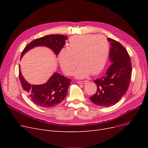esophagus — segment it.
<instances>
[{"label": "esophagus", "mask_w": 148, "mask_h": 148, "mask_svg": "<svg viewBox=\"0 0 148 148\" xmlns=\"http://www.w3.org/2000/svg\"><path fill=\"white\" fill-rule=\"evenodd\" d=\"M87 82H88L87 80H85V81H79V82H78V83H79V84H86Z\"/></svg>", "instance_id": "34e87169"}]
</instances>
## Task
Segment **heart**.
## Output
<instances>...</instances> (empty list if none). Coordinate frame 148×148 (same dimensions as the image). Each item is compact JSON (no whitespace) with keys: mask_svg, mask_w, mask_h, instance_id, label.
Segmentation results:
<instances>
[{"mask_svg":"<svg viewBox=\"0 0 148 148\" xmlns=\"http://www.w3.org/2000/svg\"><path fill=\"white\" fill-rule=\"evenodd\" d=\"M109 45L103 35L91 34L75 35L70 38L68 48L62 49L59 54L62 69L66 75L73 74L83 79L91 73L98 74L104 68L108 58Z\"/></svg>","mask_w":148,"mask_h":148,"instance_id":"b5f03b06","label":"heart"}]
</instances>
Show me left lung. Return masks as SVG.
I'll use <instances>...</instances> for the list:
<instances>
[{
    "instance_id": "left-lung-1",
    "label": "left lung",
    "mask_w": 148,
    "mask_h": 148,
    "mask_svg": "<svg viewBox=\"0 0 148 148\" xmlns=\"http://www.w3.org/2000/svg\"><path fill=\"white\" fill-rule=\"evenodd\" d=\"M107 40L111 45L112 64L103 77L94 80L97 90L89 98L93 103L101 107H110L119 101L128 90L132 72L130 57L125 48L112 38Z\"/></svg>"
}]
</instances>
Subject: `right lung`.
Returning a JSON list of instances; mask_svg holds the SVG:
<instances>
[{"mask_svg": "<svg viewBox=\"0 0 148 148\" xmlns=\"http://www.w3.org/2000/svg\"><path fill=\"white\" fill-rule=\"evenodd\" d=\"M67 39L66 36L62 35H49L36 39L27 45L22 51L21 58L27 51L37 46H45L58 55ZM20 68L19 65V79L21 86L27 97L36 105L43 108L53 107L57 106L66 97L71 83L70 79L54 73L45 83L31 85L22 76Z\"/></svg>", "mask_w": 148, "mask_h": 148, "instance_id": "1", "label": "right lung"}]
</instances>
